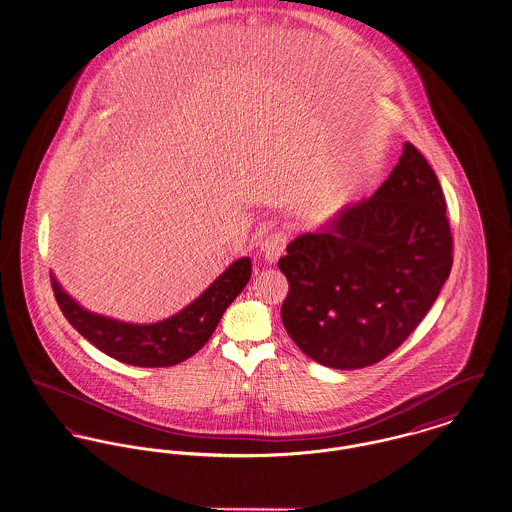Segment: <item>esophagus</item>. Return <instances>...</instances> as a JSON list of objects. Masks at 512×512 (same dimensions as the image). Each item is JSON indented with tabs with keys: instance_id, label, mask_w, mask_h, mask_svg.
Here are the masks:
<instances>
[{
	"instance_id": "1",
	"label": "esophagus",
	"mask_w": 512,
	"mask_h": 512,
	"mask_svg": "<svg viewBox=\"0 0 512 512\" xmlns=\"http://www.w3.org/2000/svg\"><path fill=\"white\" fill-rule=\"evenodd\" d=\"M287 235L285 233H281V231H275V233H270V235H266L264 240L260 242V254H262V258L268 262V264H273V262H277V258L283 254V250H285V246H287Z\"/></svg>"
}]
</instances>
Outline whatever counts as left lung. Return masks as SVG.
Segmentation results:
<instances>
[{
    "instance_id": "left-lung-1",
    "label": "left lung",
    "mask_w": 512,
    "mask_h": 512,
    "mask_svg": "<svg viewBox=\"0 0 512 512\" xmlns=\"http://www.w3.org/2000/svg\"><path fill=\"white\" fill-rule=\"evenodd\" d=\"M281 320L316 363L351 371L398 349L437 301L452 268L439 178L411 145L369 200L289 242Z\"/></svg>"
}]
</instances>
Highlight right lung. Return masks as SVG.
Returning <instances> with one entry per match:
<instances>
[{
  "label": "right lung",
  "mask_w": 512,
  "mask_h": 512,
  "mask_svg": "<svg viewBox=\"0 0 512 512\" xmlns=\"http://www.w3.org/2000/svg\"><path fill=\"white\" fill-rule=\"evenodd\" d=\"M252 273L250 258H240L204 293L171 318L155 324H130L77 305L52 275V289L69 324L108 357L134 367H172L204 347L223 312L239 297Z\"/></svg>",
  "instance_id": "1"
}]
</instances>
